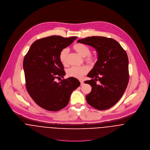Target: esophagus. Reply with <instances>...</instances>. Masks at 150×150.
<instances>
[{"mask_svg":"<svg viewBox=\"0 0 150 150\" xmlns=\"http://www.w3.org/2000/svg\"><path fill=\"white\" fill-rule=\"evenodd\" d=\"M80 84H81V86H83V85L84 84V81L81 80V81H80Z\"/></svg>","mask_w":150,"mask_h":150,"instance_id":"obj_1","label":"esophagus"}]
</instances>
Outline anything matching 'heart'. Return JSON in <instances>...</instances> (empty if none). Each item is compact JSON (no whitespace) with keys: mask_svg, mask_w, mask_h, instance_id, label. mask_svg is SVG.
Returning <instances> with one entry per match:
<instances>
[{"mask_svg":"<svg viewBox=\"0 0 150 150\" xmlns=\"http://www.w3.org/2000/svg\"><path fill=\"white\" fill-rule=\"evenodd\" d=\"M73 50L76 51L80 55L86 57V62L89 64H93L96 61V57L94 55H90V48L85 44L82 43H76L73 46ZM69 50L67 48H64L61 50L59 55V58L61 62L63 64L67 63V57ZM88 71V68L86 66H73L67 70V74L69 77L81 79L83 76Z\"/></svg>","mask_w":150,"mask_h":150,"instance_id":"b5f03b06","label":"heart"}]
</instances>
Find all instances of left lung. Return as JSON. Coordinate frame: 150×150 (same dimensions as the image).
<instances>
[{
    "label": "left lung",
    "instance_id": "1",
    "mask_svg": "<svg viewBox=\"0 0 150 150\" xmlns=\"http://www.w3.org/2000/svg\"><path fill=\"white\" fill-rule=\"evenodd\" d=\"M77 43L93 47L98 53V61L87 75L92 79L84 82L92 87L91 92L86 96L87 103L99 110L112 107L121 98L128 84L126 51L114 39L102 36L88 37Z\"/></svg>",
    "mask_w": 150,
    "mask_h": 150
}]
</instances>
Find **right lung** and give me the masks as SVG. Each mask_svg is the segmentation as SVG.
Returning a JSON list of instances; mask_svg holds the SVG:
<instances>
[{
    "label": "right lung",
    "instance_id": "1",
    "mask_svg": "<svg viewBox=\"0 0 150 150\" xmlns=\"http://www.w3.org/2000/svg\"><path fill=\"white\" fill-rule=\"evenodd\" d=\"M76 39L75 36H51L37 40L24 57L27 91L35 102L45 110L57 111L64 108L69 103L71 92L80 85L74 77L55 81L66 74L59 53Z\"/></svg>",
    "mask_w": 150,
    "mask_h": 150
}]
</instances>
